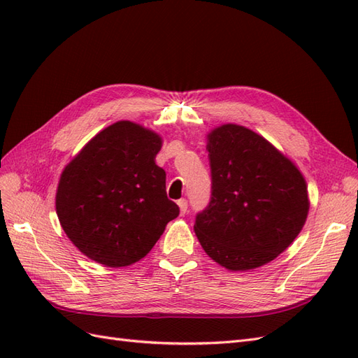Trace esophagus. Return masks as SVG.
<instances>
[{"label": "esophagus", "instance_id": "obj_1", "mask_svg": "<svg viewBox=\"0 0 358 358\" xmlns=\"http://www.w3.org/2000/svg\"><path fill=\"white\" fill-rule=\"evenodd\" d=\"M178 204H179V209H180V215H185L188 212V201L185 199H180L178 201Z\"/></svg>", "mask_w": 358, "mask_h": 358}]
</instances>
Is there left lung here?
Segmentation results:
<instances>
[{
	"label": "left lung",
	"mask_w": 358,
	"mask_h": 358,
	"mask_svg": "<svg viewBox=\"0 0 358 358\" xmlns=\"http://www.w3.org/2000/svg\"><path fill=\"white\" fill-rule=\"evenodd\" d=\"M206 149L212 194L194 224L204 252L234 272L272 262L305 225V178L264 137L241 125L215 128Z\"/></svg>",
	"instance_id": "8db88e82"
}]
</instances>
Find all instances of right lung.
I'll return each mask as SVG.
<instances>
[{"mask_svg":"<svg viewBox=\"0 0 358 358\" xmlns=\"http://www.w3.org/2000/svg\"><path fill=\"white\" fill-rule=\"evenodd\" d=\"M161 137L119 121L91 138L64 169L57 213L73 245L94 262L125 267L142 259L178 218L166 171L155 164Z\"/></svg>","mask_w":358,"mask_h":358,"instance_id":"1","label":"right lung"}]
</instances>
